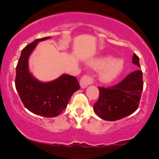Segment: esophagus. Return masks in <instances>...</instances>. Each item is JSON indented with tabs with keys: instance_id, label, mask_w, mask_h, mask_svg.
I'll list each match as a JSON object with an SVG mask.
<instances>
[{
	"instance_id": "esophagus-1",
	"label": "esophagus",
	"mask_w": 159,
	"mask_h": 159,
	"mask_svg": "<svg viewBox=\"0 0 159 159\" xmlns=\"http://www.w3.org/2000/svg\"><path fill=\"white\" fill-rule=\"evenodd\" d=\"M93 83V78L89 75H84L80 80V86L81 88H86L88 85Z\"/></svg>"
}]
</instances>
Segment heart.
I'll return each instance as SVG.
<instances>
[{"mask_svg": "<svg viewBox=\"0 0 159 159\" xmlns=\"http://www.w3.org/2000/svg\"><path fill=\"white\" fill-rule=\"evenodd\" d=\"M86 63L93 69H101L98 78L104 83L115 81L122 74L125 66L123 60L112 58L109 55L94 57L89 59Z\"/></svg>", "mask_w": 159, "mask_h": 159, "instance_id": "heart-1", "label": "heart"}]
</instances>
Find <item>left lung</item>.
<instances>
[{"label":"left lung","mask_w":159,"mask_h":159,"mask_svg":"<svg viewBox=\"0 0 159 159\" xmlns=\"http://www.w3.org/2000/svg\"><path fill=\"white\" fill-rule=\"evenodd\" d=\"M132 63L140 67L139 57L135 54ZM143 86V74L137 70L116 86L98 87L99 97L93 105L95 113L107 121H115L133 114L139 105Z\"/></svg>","instance_id":"obj_1"}]
</instances>
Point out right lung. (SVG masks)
I'll return each instance as SVG.
<instances>
[{
    "label": "right lung",
    "mask_w": 159,
    "mask_h": 159,
    "mask_svg": "<svg viewBox=\"0 0 159 159\" xmlns=\"http://www.w3.org/2000/svg\"><path fill=\"white\" fill-rule=\"evenodd\" d=\"M51 36L37 39L21 51L16 66V88L21 102L34 114L54 117L66 107L72 95L80 89L77 78L63 74L56 79L43 82L33 75L29 69V57L39 42Z\"/></svg>",
    "instance_id": "obj_1"
}]
</instances>
